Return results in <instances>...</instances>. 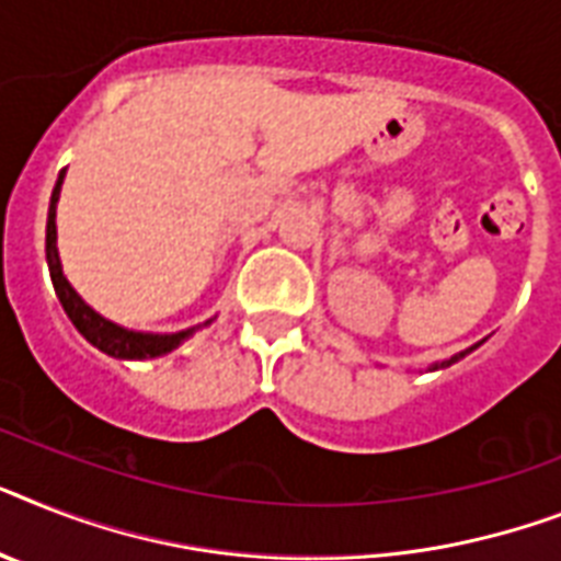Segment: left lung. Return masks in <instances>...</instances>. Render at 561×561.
I'll return each mask as SVG.
<instances>
[{
	"label": "left lung",
	"instance_id": "obj_1",
	"mask_svg": "<svg viewBox=\"0 0 561 561\" xmlns=\"http://www.w3.org/2000/svg\"><path fill=\"white\" fill-rule=\"evenodd\" d=\"M481 343H484V340H481ZM481 343H476V345H472V348H467V352L455 354V357H449V359H440V363H435V366H430V371H438V368L453 366V363H458V359H461V357H467V354H470V352H476V348H478V345H481Z\"/></svg>",
	"mask_w": 561,
	"mask_h": 561
}]
</instances>
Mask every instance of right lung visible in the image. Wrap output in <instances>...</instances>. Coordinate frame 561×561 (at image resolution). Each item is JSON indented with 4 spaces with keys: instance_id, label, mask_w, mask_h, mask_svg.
<instances>
[{
    "instance_id": "1",
    "label": "right lung",
    "mask_w": 561,
    "mask_h": 561,
    "mask_svg": "<svg viewBox=\"0 0 561 561\" xmlns=\"http://www.w3.org/2000/svg\"><path fill=\"white\" fill-rule=\"evenodd\" d=\"M59 186H62V172L57 178V186L51 193V207H48V227H45V259H48V271H51L54 290L59 296V305L62 311L68 313V320L75 322V328L89 340L94 348H100L108 357L117 359H147V357H161V354H170L172 348L184 343L186 336L193 334L195 328H186V331H178V334H144V331H129V328L115 325L108 322L106 317H100L91 305H85L80 299L68 279L62 276V265H59L57 253V202H59ZM209 325V322H204Z\"/></svg>"
}]
</instances>
